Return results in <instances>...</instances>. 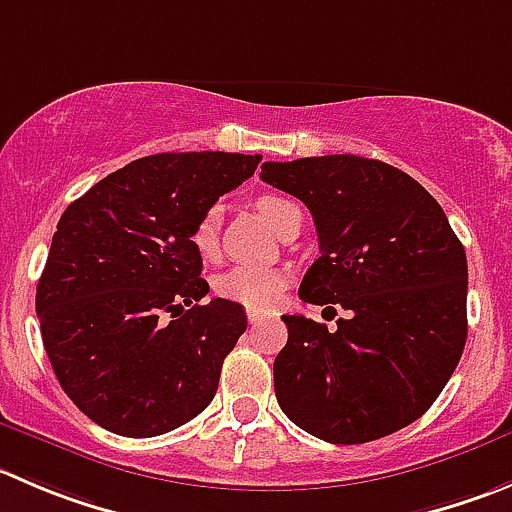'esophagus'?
I'll return each mask as SVG.
<instances>
[{
  "label": "esophagus",
  "mask_w": 512,
  "mask_h": 512,
  "mask_svg": "<svg viewBox=\"0 0 512 512\" xmlns=\"http://www.w3.org/2000/svg\"><path fill=\"white\" fill-rule=\"evenodd\" d=\"M261 321H266L264 314H259V311H248V324H251V326H259Z\"/></svg>",
  "instance_id": "obj_1"
}]
</instances>
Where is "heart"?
<instances>
[{"label":"heart","mask_w":512,"mask_h":512,"mask_svg":"<svg viewBox=\"0 0 512 512\" xmlns=\"http://www.w3.org/2000/svg\"><path fill=\"white\" fill-rule=\"evenodd\" d=\"M256 211L279 233L286 218L299 211V206L289 198L261 196L256 201ZM218 221H221V213L213 206L201 213V218H198L191 231L193 248L201 253L203 259H211L218 251ZM286 284H289V271L279 269V266L238 264L218 274L216 281H213V289L221 299L236 301V304L246 306L251 311H269L281 299Z\"/></svg>","instance_id":"1"}]
</instances>
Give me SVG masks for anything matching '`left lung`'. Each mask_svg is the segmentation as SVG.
Listing matches in <instances>:
<instances>
[{
	"label": "left lung",
	"mask_w": 512,
	"mask_h": 512,
	"mask_svg": "<svg viewBox=\"0 0 512 512\" xmlns=\"http://www.w3.org/2000/svg\"><path fill=\"white\" fill-rule=\"evenodd\" d=\"M261 180L314 216L321 256L299 296L347 311L334 332L284 316L279 407L334 445L402 430L440 397L467 339V259L445 211L415 178L359 155L264 163Z\"/></svg>",
	"instance_id": "1"
}]
</instances>
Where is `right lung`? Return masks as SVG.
I'll list each match as a JSON object with an SVG mask.
<instances>
[{
    "label": "right lung",
    "instance_id": "obj_1",
    "mask_svg": "<svg viewBox=\"0 0 512 512\" xmlns=\"http://www.w3.org/2000/svg\"><path fill=\"white\" fill-rule=\"evenodd\" d=\"M261 155L158 153L128 163L67 206L37 284L52 369L92 422L155 437L211 405L243 306L211 299L191 231Z\"/></svg>",
    "mask_w": 512,
    "mask_h": 512
}]
</instances>
